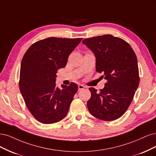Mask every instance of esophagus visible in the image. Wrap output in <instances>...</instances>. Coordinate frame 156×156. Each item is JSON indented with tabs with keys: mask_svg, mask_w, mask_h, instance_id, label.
I'll return each mask as SVG.
<instances>
[{
	"mask_svg": "<svg viewBox=\"0 0 156 156\" xmlns=\"http://www.w3.org/2000/svg\"><path fill=\"white\" fill-rule=\"evenodd\" d=\"M85 87L84 86V85H81V84L78 85V90H79V91H80V90H83Z\"/></svg>",
	"mask_w": 156,
	"mask_h": 156,
	"instance_id": "obj_1",
	"label": "esophagus"
}]
</instances>
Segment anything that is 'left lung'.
Returning a JSON list of instances; mask_svg holds the SVG:
<instances>
[{
  "label": "left lung",
  "mask_w": 156,
  "mask_h": 156,
  "mask_svg": "<svg viewBox=\"0 0 156 156\" xmlns=\"http://www.w3.org/2000/svg\"><path fill=\"white\" fill-rule=\"evenodd\" d=\"M82 43L94 54L96 71L107 80L100 91L89 88V111L100 120H116L126 112L139 86L136 55L129 43L110 34L84 39Z\"/></svg>",
  "instance_id": "left-lung-1"
}]
</instances>
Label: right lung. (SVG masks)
Listing matches in <instances>:
<instances>
[{
  "label": "right lung",
  "instance_id": "1",
  "mask_svg": "<svg viewBox=\"0 0 156 156\" xmlns=\"http://www.w3.org/2000/svg\"><path fill=\"white\" fill-rule=\"evenodd\" d=\"M82 38L48 37L32 44L22 59L19 89L29 112L39 122L53 124L66 116L78 85L56 86L58 69Z\"/></svg>",
  "mask_w": 156,
  "mask_h": 156
}]
</instances>
